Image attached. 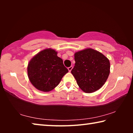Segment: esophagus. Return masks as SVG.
I'll use <instances>...</instances> for the list:
<instances>
[{
    "label": "esophagus",
    "instance_id": "esophagus-1",
    "mask_svg": "<svg viewBox=\"0 0 133 133\" xmlns=\"http://www.w3.org/2000/svg\"><path fill=\"white\" fill-rule=\"evenodd\" d=\"M72 69H73V66H70V67H68V70H69V71L70 72L71 71V70H72Z\"/></svg>",
    "mask_w": 133,
    "mask_h": 133
}]
</instances>
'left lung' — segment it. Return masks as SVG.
Instances as JSON below:
<instances>
[{"label":"left lung","mask_w":133,"mask_h":133,"mask_svg":"<svg viewBox=\"0 0 133 133\" xmlns=\"http://www.w3.org/2000/svg\"><path fill=\"white\" fill-rule=\"evenodd\" d=\"M75 66L71 73L80 88L90 93L100 89L109 77V60L99 51L86 49L75 54Z\"/></svg>","instance_id":"left-lung-1"}]
</instances>
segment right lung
I'll return each instance as SVG.
<instances>
[{
  "mask_svg": "<svg viewBox=\"0 0 133 133\" xmlns=\"http://www.w3.org/2000/svg\"><path fill=\"white\" fill-rule=\"evenodd\" d=\"M57 51L46 49L40 51L29 62L28 74L29 80L39 90L48 92L59 84L69 71Z\"/></svg>",
  "mask_w": 133,
  "mask_h": 133,
  "instance_id": "right-lung-1",
  "label": "right lung"
}]
</instances>
